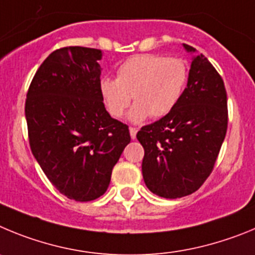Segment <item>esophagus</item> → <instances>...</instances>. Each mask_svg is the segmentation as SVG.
<instances>
[{"label":"esophagus","mask_w":255,"mask_h":255,"mask_svg":"<svg viewBox=\"0 0 255 255\" xmlns=\"http://www.w3.org/2000/svg\"><path fill=\"white\" fill-rule=\"evenodd\" d=\"M129 134H130V138H132V139H134V138H136V134H137V128L129 127Z\"/></svg>","instance_id":"esophagus-1"}]
</instances>
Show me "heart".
<instances>
[{
    "label": "heart",
    "mask_w": 255,
    "mask_h": 255,
    "mask_svg": "<svg viewBox=\"0 0 255 255\" xmlns=\"http://www.w3.org/2000/svg\"><path fill=\"white\" fill-rule=\"evenodd\" d=\"M188 80L184 59L157 54H138L125 61L117 71V79L103 77L99 91L107 111L121 118L130 103V122L139 123L151 116L161 118L178 105Z\"/></svg>",
    "instance_id": "obj_1"
}]
</instances>
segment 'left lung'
Listing matches in <instances>:
<instances>
[{
	"mask_svg": "<svg viewBox=\"0 0 255 255\" xmlns=\"http://www.w3.org/2000/svg\"><path fill=\"white\" fill-rule=\"evenodd\" d=\"M192 54L187 88L173 111L137 133L143 146L142 175L153 194L180 198L196 192L213 169L228 129V98L217 71Z\"/></svg>",
	"mask_w": 255,
	"mask_h": 255,
	"instance_id": "8db88e82",
	"label": "left lung"
}]
</instances>
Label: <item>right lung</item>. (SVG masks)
<instances>
[{
    "label": "right lung",
    "mask_w": 255,
    "mask_h": 255,
    "mask_svg": "<svg viewBox=\"0 0 255 255\" xmlns=\"http://www.w3.org/2000/svg\"><path fill=\"white\" fill-rule=\"evenodd\" d=\"M102 50L66 47L43 62L25 103L29 142L49 182L67 198L94 201L129 143L128 126L112 118L99 91Z\"/></svg>",
    "instance_id": "right-lung-1"
}]
</instances>
